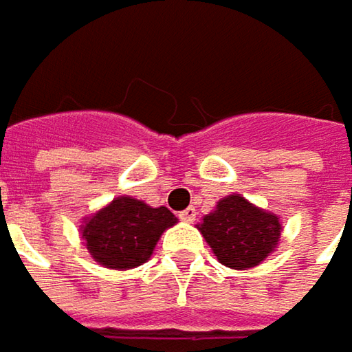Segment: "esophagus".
<instances>
[{
    "label": "esophagus",
    "instance_id": "obj_1",
    "mask_svg": "<svg viewBox=\"0 0 352 352\" xmlns=\"http://www.w3.org/2000/svg\"><path fill=\"white\" fill-rule=\"evenodd\" d=\"M178 216H180V220H184V222H194V220H196V208H194V206H188L186 210H182Z\"/></svg>",
    "mask_w": 352,
    "mask_h": 352
}]
</instances>
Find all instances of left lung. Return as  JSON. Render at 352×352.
I'll return each instance as SVG.
<instances>
[{
  "label": "left lung",
  "mask_w": 352,
  "mask_h": 352,
  "mask_svg": "<svg viewBox=\"0 0 352 352\" xmlns=\"http://www.w3.org/2000/svg\"><path fill=\"white\" fill-rule=\"evenodd\" d=\"M198 230L224 266L246 270L274 252L283 224L276 214L250 204L240 194H230L218 200L214 212L206 214L198 224Z\"/></svg>",
  "instance_id": "8db88e82"
}]
</instances>
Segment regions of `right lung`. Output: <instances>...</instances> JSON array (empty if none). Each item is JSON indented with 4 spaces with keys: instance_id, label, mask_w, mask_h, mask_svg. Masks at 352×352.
Listing matches in <instances>:
<instances>
[{
    "instance_id": "add662e5",
    "label": "right lung",
    "mask_w": 352,
    "mask_h": 352,
    "mask_svg": "<svg viewBox=\"0 0 352 352\" xmlns=\"http://www.w3.org/2000/svg\"><path fill=\"white\" fill-rule=\"evenodd\" d=\"M176 222L178 218L166 206L152 208L132 196H118L84 220L82 239L96 263L128 270L146 263L164 230Z\"/></svg>"
}]
</instances>
